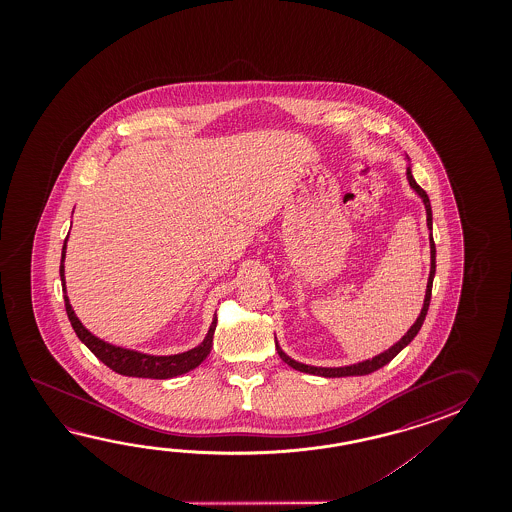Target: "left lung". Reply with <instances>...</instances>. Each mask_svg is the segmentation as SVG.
Masks as SVG:
<instances>
[{
    "label": "left lung",
    "instance_id": "8db88e82",
    "mask_svg": "<svg viewBox=\"0 0 512 512\" xmlns=\"http://www.w3.org/2000/svg\"><path fill=\"white\" fill-rule=\"evenodd\" d=\"M408 157V155H406ZM406 179H408V183L410 186L414 188L415 194L423 199V203H425L426 208V227L430 230V276H428V283H426V294H425V304H423V309H421V315L417 316V320L414 322V326L410 327L408 331H406V335H404L399 342H395L392 348L386 349V351H382L379 353L377 357H373V359L362 360V362H357V364H349V366H340V368H318V366H309V364H302V362H296V360L291 359L282 348H280V344L276 342V351H278V355H280V359L283 362H287L291 368L298 371H304V373H311V375H320V377H353V375H368V373H373V371L379 370L382 366H386L390 360L397 355V353H401L412 340H414L415 335L419 333V329L423 326V322H425L426 313H428V305H430V298H432V283H434L435 276V243L434 238H432V207H430V199L426 196L425 190L421 188V186L415 183L414 175H412V168L408 166L406 168Z\"/></svg>",
    "mask_w": 512,
    "mask_h": 512
}]
</instances>
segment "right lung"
<instances>
[{
	"label": "right lung",
	"instance_id": "right-lung-1",
	"mask_svg": "<svg viewBox=\"0 0 512 512\" xmlns=\"http://www.w3.org/2000/svg\"><path fill=\"white\" fill-rule=\"evenodd\" d=\"M67 238L62 247V261H60V280H62V291H64V300H66V311L69 316V322L75 329L77 337L86 344L89 351L102 360L108 368L117 371L120 375L126 377H141V379H172L177 375H183L190 370H196L197 366L207 359L210 349H212V340H214V331L218 324V316L214 315L212 324L208 329L205 340L194 349H188L185 353H177V355H146L135 349L120 348L113 346L109 342H104L100 338L95 337L91 331H87L82 326V322L75 315L73 307L69 304L66 291V274H64V260H66Z\"/></svg>",
	"mask_w": 512,
	"mask_h": 512
}]
</instances>
